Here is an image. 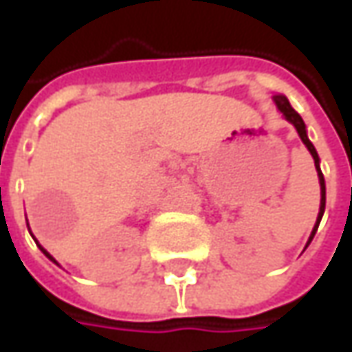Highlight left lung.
Wrapping results in <instances>:
<instances>
[{"label":"left lung","mask_w":352,"mask_h":352,"mask_svg":"<svg viewBox=\"0 0 352 352\" xmlns=\"http://www.w3.org/2000/svg\"><path fill=\"white\" fill-rule=\"evenodd\" d=\"M274 103H276V107L280 109V113L286 117L288 121H290L292 125L296 127L298 131V135H300V139L304 142L305 146H307V151H309V155L314 156V162H316V168H318V178H319V186H321V204H319V213H318V221L314 225V231H311V235H309V241H307V245L311 243V239L316 235V231H318L319 221H321V217H323V211H325V180H323V174H321V168H319V156L318 151H316V146L311 144V141L307 139V131H305V123L304 119L300 117V113L294 109L288 102V98L286 96H274ZM305 245V247H307Z\"/></svg>","instance_id":"8db88e82"}]
</instances>
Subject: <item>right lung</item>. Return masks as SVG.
Returning <instances> with one entry per match:
<instances>
[{"mask_svg": "<svg viewBox=\"0 0 352 352\" xmlns=\"http://www.w3.org/2000/svg\"><path fill=\"white\" fill-rule=\"evenodd\" d=\"M38 247H41V245H38ZM41 250H43V252H45V254H47V256H48V258H50V261H54V258H52V256H50V254H48L47 250L43 249V247H41ZM54 263H56V261H54Z\"/></svg>", "mask_w": 352, "mask_h": 352, "instance_id": "add662e5", "label": "right lung"}]
</instances>
